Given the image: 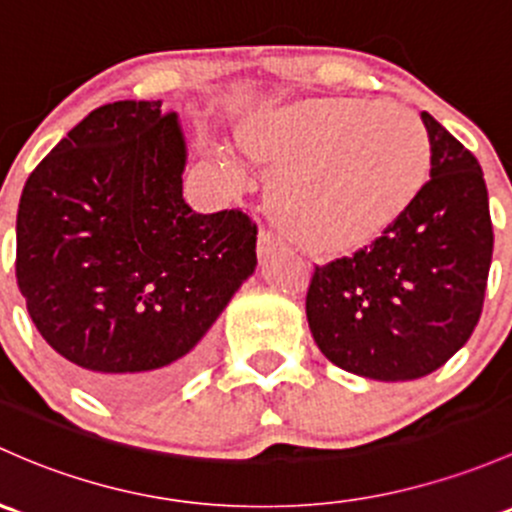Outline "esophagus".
<instances>
[{"label":"esophagus","mask_w":512,"mask_h":512,"mask_svg":"<svg viewBox=\"0 0 512 512\" xmlns=\"http://www.w3.org/2000/svg\"><path fill=\"white\" fill-rule=\"evenodd\" d=\"M274 250H277V242H274L272 235L260 233V238H257V257H260V262L274 255Z\"/></svg>","instance_id":"obj_1"}]
</instances>
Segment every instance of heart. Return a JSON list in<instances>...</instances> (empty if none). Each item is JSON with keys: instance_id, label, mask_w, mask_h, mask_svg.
<instances>
[{"instance_id": "1", "label": "heart", "mask_w": 512, "mask_h": 512, "mask_svg": "<svg viewBox=\"0 0 512 512\" xmlns=\"http://www.w3.org/2000/svg\"><path fill=\"white\" fill-rule=\"evenodd\" d=\"M238 147L270 176L265 206L289 245L314 260L373 250L412 211L432 171L419 117L395 102L343 95L301 98L252 115ZM215 174L240 186V169L215 154Z\"/></svg>"}]
</instances>
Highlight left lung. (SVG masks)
Here are the masks:
<instances>
[{
  "label": "left lung",
  "mask_w": 512,
  "mask_h": 512,
  "mask_svg": "<svg viewBox=\"0 0 512 512\" xmlns=\"http://www.w3.org/2000/svg\"><path fill=\"white\" fill-rule=\"evenodd\" d=\"M432 171L419 201L373 250L316 267L306 319L338 368L380 383L441 368L481 319L493 255L476 157L429 112Z\"/></svg>",
  "instance_id": "1"
}]
</instances>
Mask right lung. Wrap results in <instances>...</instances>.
Instances as JSON below:
<instances>
[{
	"mask_svg": "<svg viewBox=\"0 0 512 512\" xmlns=\"http://www.w3.org/2000/svg\"><path fill=\"white\" fill-rule=\"evenodd\" d=\"M186 137L159 100L78 122L31 171L16 282L43 341L88 390L144 402L198 368L203 336L255 272L257 225L184 201Z\"/></svg>",
	"mask_w": 512,
	"mask_h": 512,
	"instance_id": "right-lung-1",
	"label": "right lung"
}]
</instances>
